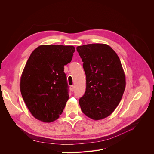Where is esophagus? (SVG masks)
Instances as JSON below:
<instances>
[{
  "label": "esophagus",
  "instance_id": "1",
  "mask_svg": "<svg viewBox=\"0 0 154 154\" xmlns=\"http://www.w3.org/2000/svg\"><path fill=\"white\" fill-rule=\"evenodd\" d=\"M70 88V91L72 92H74V85H71Z\"/></svg>",
  "mask_w": 154,
  "mask_h": 154
}]
</instances>
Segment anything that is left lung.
<instances>
[{
	"label": "left lung",
	"mask_w": 154,
	"mask_h": 154,
	"mask_svg": "<svg viewBox=\"0 0 154 154\" xmlns=\"http://www.w3.org/2000/svg\"><path fill=\"white\" fill-rule=\"evenodd\" d=\"M86 75V91L79 100L84 114L99 120L109 116L118 106L126 81L116 52L105 44L77 47Z\"/></svg>",
	"instance_id": "obj_1"
}]
</instances>
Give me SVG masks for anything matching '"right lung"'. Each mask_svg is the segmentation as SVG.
Masks as SVG:
<instances>
[{
    "instance_id": "obj_1",
    "label": "right lung",
    "mask_w": 154,
    "mask_h": 154,
    "mask_svg": "<svg viewBox=\"0 0 154 154\" xmlns=\"http://www.w3.org/2000/svg\"><path fill=\"white\" fill-rule=\"evenodd\" d=\"M75 47L41 45L32 52L23 70L20 90L35 119L50 123L57 119L69 99L63 66L70 62Z\"/></svg>"
}]
</instances>
